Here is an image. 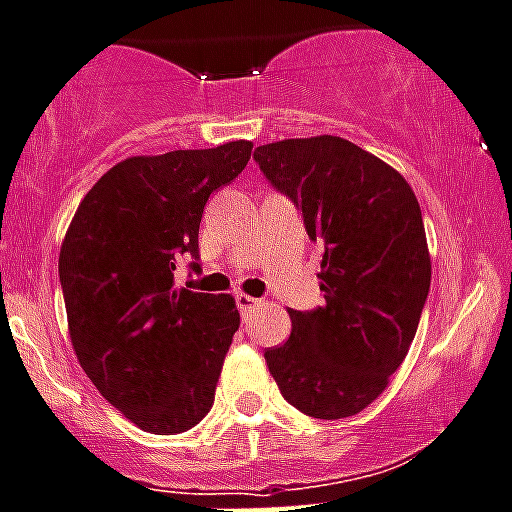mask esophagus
Masks as SVG:
<instances>
[{"label": "esophagus", "instance_id": "obj_1", "mask_svg": "<svg viewBox=\"0 0 512 512\" xmlns=\"http://www.w3.org/2000/svg\"><path fill=\"white\" fill-rule=\"evenodd\" d=\"M236 304H238V309H241V314H246V311L261 306V299H256V296H248V294H236Z\"/></svg>", "mask_w": 512, "mask_h": 512}]
</instances>
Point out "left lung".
Returning <instances> with one entry per match:
<instances>
[{
	"label": "left lung",
	"mask_w": 512,
	"mask_h": 512,
	"mask_svg": "<svg viewBox=\"0 0 512 512\" xmlns=\"http://www.w3.org/2000/svg\"><path fill=\"white\" fill-rule=\"evenodd\" d=\"M253 158L324 251V306L289 311V342L264 354L269 372L304 415L352 417L387 389L417 334L432 279L420 203L405 175L337 135L276 140Z\"/></svg>",
	"instance_id": "obj_1"
}]
</instances>
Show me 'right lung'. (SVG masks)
<instances>
[{"instance_id": "1", "label": "right lung", "mask_w": 512, "mask_h": 512, "mask_svg": "<svg viewBox=\"0 0 512 512\" xmlns=\"http://www.w3.org/2000/svg\"><path fill=\"white\" fill-rule=\"evenodd\" d=\"M253 143L133 155L87 191L60 248L67 329L97 392L153 435L196 427L213 407L238 332L231 294L175 289L178 253L198 256L208 196Z\"/></svg>"}]
</instances>
